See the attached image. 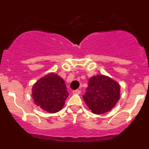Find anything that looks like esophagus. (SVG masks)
<instances>
[{"label": "esophagus", "instance_id": "34e87169", "mask_svg": "<svg viewBox=\"0 0 149 149\" xmlns=\"http://www.w3.org/2000/svg\"><path fill=\"white\" fill-rule=\"evenodd\" d=\"M72 93H73V94L79 95L80 93H81V90H79V89H76V90H74L73 92H72Z\"/></svg>", "mask_w": 149, "mask_h": 149}]
</instances>
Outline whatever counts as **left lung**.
Returning a JSON list of instances; mask_svg holds the SVG:
<instances>
[{"mask_svg":"<svg viewBox=\"0 0 149 149\" xmlns=\"http://www.w3.org/2000/svg\"><path fill=\"white\" fill-rule=\"evenodd\" d=\"M120 88L119 83L111 77L97 74L89 79L83 98L93 113L103 114L116 105L120 98Z\"/></svg>","mask_w":149,"mask_h":149,"instance_id":"8db88e82","label":"left lung"}]
</instances>
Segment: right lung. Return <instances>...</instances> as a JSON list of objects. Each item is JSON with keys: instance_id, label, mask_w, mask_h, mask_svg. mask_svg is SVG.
Returning <instances> with one entry per match:
<instances>
[{"instance_id": "right-lung-1", "label": "right lung", "mask_w": 149, "mask_h": 149, "mask_svg": "<svg viewBox=\"0 0 149 149\" xmlns=\"http://www.w3.org/2000/svg\"><path fill=\"white\" fill-rule=\"evenodd\" d=\"M68 96L64 80L53 72L39 79L32 87L34 104L49 113L61 110Z\"/></svg>"}]
</instances>
